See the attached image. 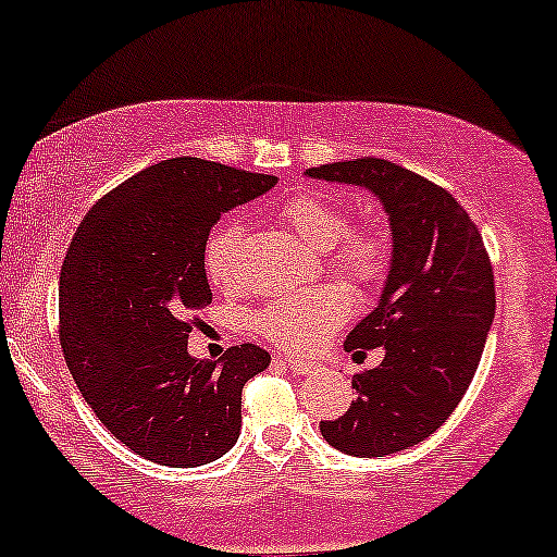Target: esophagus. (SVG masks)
I'll return each instance as SVG.
<instances>
[{
    "label": "esophagus",
    "instance_id": "obj_1",
    "mask_svg": "<svg viewBox=\"0 0 557 557\" xmlns=\"http://www.w3.org/2000/svg\"><path fill=\"white\" fill-rule=\"evenodd\" d=\"M283 361H285V367L290 369L293 374H306V372H311V369H314V363H311V361L293 359V356H287V359H283Z\"/></svg>",
    "mask_w": 557,
    "mask_h": 557
}]
</instances>
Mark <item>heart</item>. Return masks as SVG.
I'll return each mask as SVG.
<instances>
[{
    "instance_id": "b5f03b06",
    "label": "heart",
    "mask_w": 557,
    "mask_h": 557,
    "mask_svg": "<svg viewBox=\"0 0 557 557\" xmlns=\"http://www.w3.org/2000/svg\"><path fill=\"white\" fill-rule=\"evenodd\" d=\"M285 225L314 251H330L332 267L359 285H369L385 272L387 240L372 230L348 235L350 222L341 203L324 194H304L290 198L283 209ZM240 227L222 225L207 240L203 251V270L214 285L235 283V264H238ZM350 317V298L341 285H319L309 290H293L274 298L270 306L259 311L253 324L267 341L296 354L317 348L330 332H335Z\"/></svg>"
}]
</instances>
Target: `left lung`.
I'll return each mask as SVG.
<instances>
[{
    "label": "left lung",
    "instance_id": "1",
    "mask_svg": "<svg viewBox=\"0 0 557 557\" xmlns=\"http://www.w3.org/2000/svg\"><path fill=\"white\" fill-rule=\"evenodd\" d=\"M306 177L367 188L393 243L380 300L345 337V350L385 348V359L350 380L359 398L319 430L356 458L408 450L445 424L482 359L495 319L482 235L445 188L387 159L322 164Z\"/></svg>",
    "mask_w": 557,
    "mask_h": 557
}]
</instances>
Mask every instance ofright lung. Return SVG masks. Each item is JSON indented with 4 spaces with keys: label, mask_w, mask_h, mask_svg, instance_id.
<instances>
[{
    "label": "right lung",
    "mask_w": 557,
    "mask_h": 557,
    "mask_svg": "<svg viewBox=\"0 0 557 557\" xmlns=\"http://www.w3.org/2000/svg\"><path fill=\"white\" fill-rule=\"evenodd\" d=\"M277 185L196 157L164 159L107 194L75 233L60 277V337L75 385L120 443L172 469L238 443L240 393L270 367L257 345L188 354L190 314L212 304L209 230Z\"/></svg>",
    "instance_id": "1"
}]
</instances>
